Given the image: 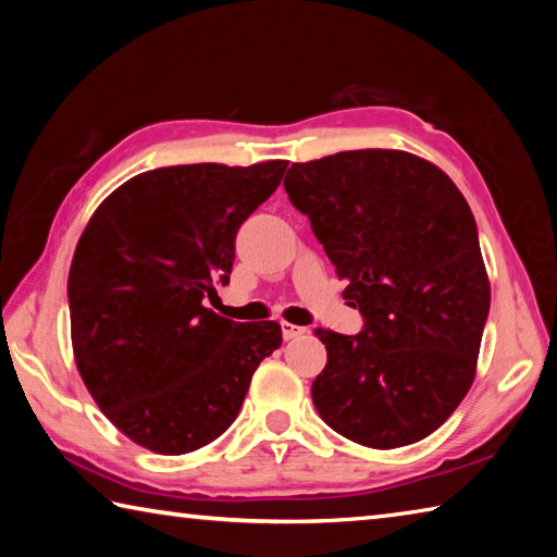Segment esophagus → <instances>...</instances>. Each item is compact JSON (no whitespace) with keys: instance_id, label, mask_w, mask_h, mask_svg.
Masks as SVG:
<instances>
[{"instance_id":"34e87169","label":"esophagus","mask_w":557,"mask_h":557,"mask_svg":"<svg viewBox=\"0 0 557 557\" xmlns=\"http://www.w3.org/2000/svg\"><path fill=\"white\" fill-rule=\"evenodd\" d=\"M280 326H282V336H285V342H292V338L307 334L305 326H295V324H289V322H282Z\"/></svg>"}]
</instances>
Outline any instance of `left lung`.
<instances>
[{
	"mask_svg": "<svg viewBox=\"0 0 557 557\" xmlns=\"http://www.w3.org/2000/svg\"><path fill=\"white\" fill-rule=\"evenodd\" d=\"M285 191L363 317L356 336L317 332L326 346L312 383L319 414L375 449L428 437L474 381L492 305L465 196L442 169L398 149L292 164Z\"/></svg>",
	"mask_w": 557,
	"mask_h": 557,
	"instance_id": "1",
	"label": "left lung"
}]
</instances>
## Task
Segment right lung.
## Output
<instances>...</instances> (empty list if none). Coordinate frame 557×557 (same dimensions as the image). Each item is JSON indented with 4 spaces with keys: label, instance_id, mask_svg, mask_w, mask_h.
I'll return each instance as SVG.
<instances>
[{
    "label": "right lung",
    "instance_id": "right-lung-1",
    "mask_svg": "<svg viewBox=\"0 0 557 557\" xmlns=\"http://www.w3.org/2000/svg\"><path fill=\"white\" fill-rule=\"evenodd\" d=\"M285 169H152L115 188L81 235L69 275L75 366L112 425L157 455L221 437L282 344L277 322L223 319L206 297L228 285L235 233Z\"/></svg>",
    "mask_w": 557,
    "mask_h": 557
}]
</instances>
